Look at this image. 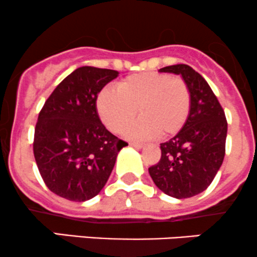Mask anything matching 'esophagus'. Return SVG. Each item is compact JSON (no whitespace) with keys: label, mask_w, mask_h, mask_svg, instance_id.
<instances>
[{"label":"esophagus","mask_w":257,"mask_h":257,"mask_svg":"<svg viewBox=\"0 0 257 257\" xmlns=\"http://www.w3.org/2000/svg\"><path fill=\"white\" fill-rule=\"evenodd\" d=\"M130 146H131V147H135V148H137V149H141V148H143L144 144H142V143H135V142H131V143H130Z\"/></svg>","instance_id":"34e87169"}]
</instances>
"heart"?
I'll return each instance as SVG.
<instances>
[{
	"mask_svg": "<svg viewBox=\"0 0 257 257\" xmlns=\"http://www.w3.org/2000/svg\"><path fill=\"white\" fill-rule=\"evenodd\" d=\"M96 105L100 119L113 132H122L138 110L141 119L126 130L128 137L166 138L177 134L188 119L191 91L182 79L147 71L122 79L117 90L103 88Z\"/></svg>",
	"mask_w": 257,
	"mask_h": 257,
	"instance_id": "heart-1",
	"label": "heart"
}]
</instances>
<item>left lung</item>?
Returning a JSON list of instances; mask_svg holds the SVG:
<instances>
[{"mask_svg":"<svg viewBox=\"0 0 257 257\" xmlns=\"http://www.w3.org/2000/svg\"><path fill=\"white\" fill-rule=\"evenodd\" d=\"M159 71L182 76L191 91V111L181 131L160 144L161 158L149 167V175L170 197L191 198L205 191L222 165L226 115L209 83L189 65H170Z\"/></svg>","mask_w":257,"mask_h":257,"instance_id":"1","label":"left lung"}]
</instances>
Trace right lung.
<instances>
[{"label": "right lung", "instance_id": "right-lung-1", "mask_svg": "<svg viewBox=\"0 0 257 257\" xmlns=\"http://www.w3.org/2000/svg\"><path fill=\"white\" fill-rule=\"evenodd\" d=\"M116 70L81 66L52 92L37 117L34 155L51 192L71 201L90 200L103 189L127 146L105 128L96 100Z\"/></svg>", "mask_w": 257, "mask_h": 257}]
</instances>
